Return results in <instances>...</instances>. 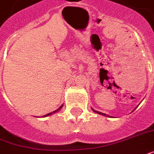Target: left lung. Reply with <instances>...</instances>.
<instances>
[{
    "mask_svg": "<svg viewBox=\"0 0 154 154\" xmlns=\"http://www.w3.org/2000/svg\"><path fill=\"white\" fill-rule=\"evenodd\" d=\"M94 112L96 113H98V114H99V115H102V116H108V117H110L109 116H108V115H106V114H104V113H101V112H99V111H97V110H94V109H92Z\"/></svg>",
    "mask_w": 154,
    "mask_h": 154,
    "instance_id": "obj_1",
    "label": "left lung"
}]
</instances>
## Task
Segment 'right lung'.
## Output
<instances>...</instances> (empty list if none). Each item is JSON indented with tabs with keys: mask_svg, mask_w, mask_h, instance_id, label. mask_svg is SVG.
Instances as JSON below:
<instances>
[{
	"mask_svg": "<svg viewBox=\"0 0 154 154\" xmlns=\"http://www.w3.org/2000/svg\"><path fill=\"white\" fill-rule=\"evenodd\" d=\"M61 108H62V105H61V106H60V107L59 109H57L56 110H55V111H53V112H51V113H49V114H47V115H45V116H44V117L48 116H51V115H52V114H54V113L58 112V111H59V110H60V109H61Z\"/></svg>",
	"mask_w": 154,
	"mask_h": 154,
	"instance_id": "right-lung-1",
	"label": "right lung"
}]
</instances>
